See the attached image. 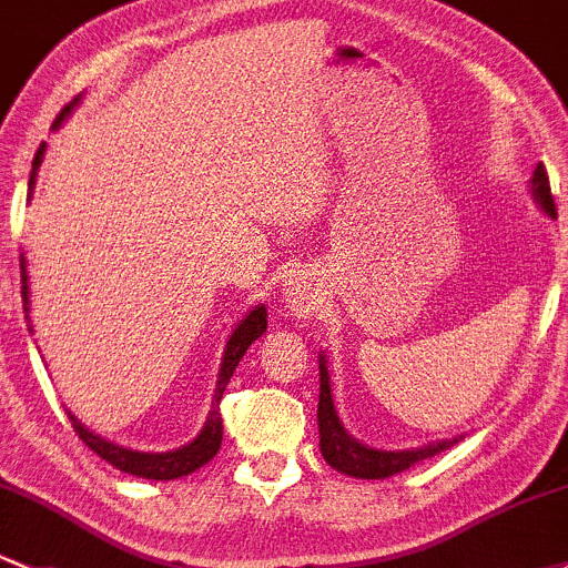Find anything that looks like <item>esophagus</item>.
<instances>
[{
    "label": "esophagus",
    "instance_id": "esophagus-1",
    "mask_svg": "<svg viewBox=\"0 0 568 568\" xmlns=\"http://www.w3.org/2000/svg\"><path fill=\"white\" fill-rule=\"evenodd\" d=\"M284 303L290 306V311L295 316L314 314L316 292H314V284H311V278L303 276V273L290 276V282L284 284Z\"/></svg>",
    "mask_w": 568,
    "mask_h": 568
}]
</instances>
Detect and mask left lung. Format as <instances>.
<instances>
[{
  "mask_svg": "<svg viewBox=\"0 0 568 568\" xmlns=\"http://www.w3.org/2000/svg\"><path fill=\"white\" fill-rule=\"evenodd\" d=\"M530 197H534V203L545 211V216L558 219L552 194H550V179H547V170L541 162L536 164L534 175H530ZM316 425H320V449H322V457L327 460V466H333L335 471L355 479L395 477V474L417 466L419 460H428V457L455 447V444L463 438L460 433V436L438 438V442H428L423 444V447H408V449H376V447H368V444L357 442L355 436L346 433L338 412H335L331 371H327L325 352H320V408H316Z\"/></svg>",
  "mask_w": 568,
  "mask_h": 568,
  "instance_id": "left-lung-1",
  "label": "left lung"
}]
</instances>
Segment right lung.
<instances>
[{
  "label": "right lung",
  "instance_id": "obj_1",
  "mask_svg": "<svg viewBox=\"0 0 568 568\" xmlns=\"http://www.w3.org/2000/svg\"><path fill=\"white\" fill-rule=\"evenodd\" d=\"M81 100H83V94L75 97V100H72L70 105H67L64 111L57 115V121H53V130H59V126L70 119V113L81 105ZM45 149L48 145L42 143L38 154H34L32 175H29V194H27L29 200H32V194H34V184H38V173H40L42 160H45ZM21 297H23V316H27V322H29V333H34L32 316H29V311H32V297H29V271H27V257H23V254H21ZM265 331H267V311L262 303H257V306H252V311H248V314L237 322L235 331L227 335L222 365H219L216 389H213L211 412H209V417H205L203 428H200L197 436H194L189 444H184V447L168 449V453H140V449L121 447V444L108 442V438L91 433L72 412H67V417L72 419V428H75L78 436L83 438V444L91 447V453L100 455L102 460L111 463V466L119 468V471L132 474V477H140V479H156V481L186 477V474L203 468L205 463H209L211 457L219 453V447H222V414H219V400H222L224 387H227L230 376L235 374L241 357L246 355L248 346H252Z\"/></svg>",
  "mask_w": 568,
  "mask_h": 568
}]
</instances>
